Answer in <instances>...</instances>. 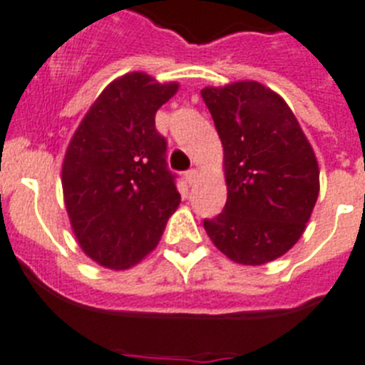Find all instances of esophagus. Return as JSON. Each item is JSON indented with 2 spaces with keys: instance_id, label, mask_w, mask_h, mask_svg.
<instances>
[{
  "instance_id": "34e87169",
  "label": "esophagus",
  "mask_w": 365,
  "mask_h": 365,
  "mask_svg": "<svg viewBox=\"0 0 365 365\" xmlns=\"http://www.w3.org/2000/svg\"><path fill=\"white\" fill-rule=\"evenodd\" d=\"M196 178H198V170H196V169L187 170V173H185V182L189 183V185H192V183L196 182Z\"/></svg>"
}]
</instances>
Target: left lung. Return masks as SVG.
<instances>
[{"label":"left lung","instance_id":"left-lung-1","mask_svg":"<svg viewBox=\"0 0 365 365\" xmlns=\"http://www.w3.org/2000/svg\"><path fill=\"white\" fill-rule=\"evenodd\" d=\"M223 147L227 202L203 220L212 244L242 265L277 260L297 244L320 192L309 140L284 98L258 81L202 88Z\"/></svg>","mask_w":365,"mask_h":365}]
</instances>
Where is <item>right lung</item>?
I'll return each mask as SVG.
<instances>
[{"label":"right lung","mask_w":365,"mask_h":365,"mask_svg":"<svg viewBox=\"0 0 365 365\" xmlns=\"http://www.w3.org/2000/svg\"><path fill=\"white\" fill-rule=\"evenodd\" d=\"M178 83L145 72L110 81L88 109L61 167L65 207L81 251L107 269H129L162 238L178 209L175 175L156 110Z\"/></svg>","instance_id":"1"}]
</instances>
